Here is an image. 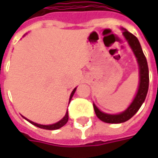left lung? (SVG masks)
I'll return each instance as SVG.
<instances>
[{
	"instance_id": "left-lung-1",
	"label": "left lung",
	"mask_w": 158,
	"mask_h": 158,
	"mask_svg": "<svg viewBox=\"0 0 158 158\" xmlns=\"http://www.w3.org/2000/svg\"><path fill=\"white\" fill-rule=\"evenodd\" d=\"M121 30L123 31L122 32L123 37L127 41L128 45L136 58L138 67H139V85H138L136 94L130 106L120 113H117V114L106 113L100 111L97 107V106L93 104L97 117L106 123H112V124L123 123L132 118L138 112V110L143 104L149 89V68H148L146 57L143 53L142 46L140 45V42L135 35L127 31L126 29L122 28Z\"/></svg>"
}]
</instances>
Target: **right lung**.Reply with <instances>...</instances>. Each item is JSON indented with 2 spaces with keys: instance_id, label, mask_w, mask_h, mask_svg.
<instances>
[{
  "instance_id": "obj_1",
  "label": "right lung",
  "mask_w": 158,
  "mask_h": 158,
  "mask_svg": "<svg viewBox=\"0 0 158 158\" xmlns=\"http://www.w3.org/2000/svg\"><path fill=\"white\" fill-rule=\"evenodd\" d=\"M25 36V35H24ZM76 88H75L73 89V91L71 92V95H70V98H69V102L71 100V98H73V96L75 94V92H76ZM23 118H25L27 121H29L30 123H31L34 126H36V127H40V128H43V129H46V130H56V129H59V128H60V127H62L64 125H66V123L68 122V120H69V113H68V111L66 112V114H65V116H64L63 118H61L60 121H58L56 123H54V124H51V125H41V124H38V123H35L33 121H31V120H30V119H28L25 117H23Z\"/></svg>"
}]
</instances>
